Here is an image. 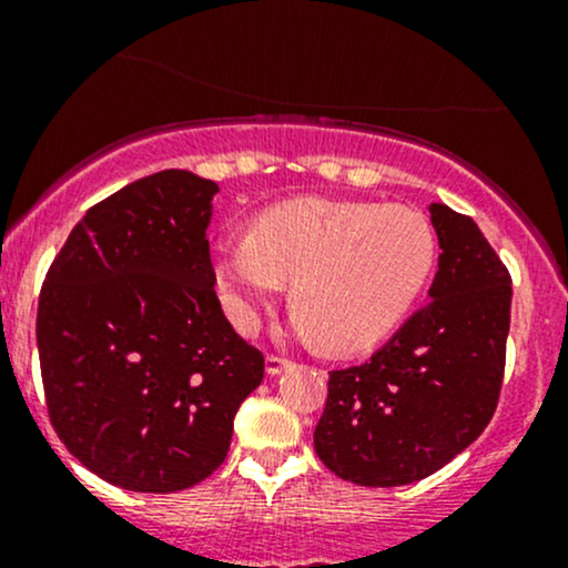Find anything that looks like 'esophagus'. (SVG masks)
Wrapping results in <instances>:
<instances>
[{"mask_svg":"<svg viewBox=\"0 0 568 568\" xmlns=\"http://www.w3.org/2000/svg\"><path fill=\"white\" fill-rule=\"evenodd\" d=\"M291 366V361L288 357H283V355H275V352H272V355H266V374L270 376H277V374H283L285 368Z\"/></svg>","mask_w":568,"mask_h":568,"instance_id":"34e87169","label":"esophagus"}]
</instances>
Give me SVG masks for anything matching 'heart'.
I'll list each match as a JSON object with an SVG mask.
<instances>
[{"mask_svg": "<svg viewBox=\"0 0 568 568\" xmlns=\"http://www.w3.org/2000/svg\"><path fill=\"white\" fill-rule=\"evenodd\" d=\"M216 280L234 325L291 280L293 328L355 352L384 338L435 266V232L419 211L363 200L296 197L266 207L247 237L219 240Z\"/></svg>", "mask_w": 568, "mask_h": 568, "instance_id": "obj_1", "label": "heart"}]
</instances>
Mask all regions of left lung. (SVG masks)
I'll return each mask as SVG.
<instances>
[{"mask_svg":"<svg viewBox=\"0 0 568 568\" xmlns=\"http://www.w3.org/2000/svg\"><path fill=\"white\" fill-rule=\"evenodd\" d=\"M438 272L429 302L363 366L331 371L315 452L357 486L427 478L484 433L499 403L510 272L470 216L429 205Z\"/></svg>","mask_w":568,"mask_h":568,"instance_id":"left-lung-1","label":"left lung"}]
</instances>
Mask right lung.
Segmentation results:
<instances>
[{"label": "right lung", "mask_w": 568, "mask_h": 568, "mask_svg": "<svg viewBox=\"0 0 568 568\" xmlns=\"http://www.w3.org/2000/svg\"><path fill=\"white\" fill-rule=\"evenodd\" d=\"M213 181L160 171L84 213L39 293L37 347L50 425L109 484L197 486L226 459L264 355L213 291Z\"/></svg>", "instance_id": "1"}]
</instances>
